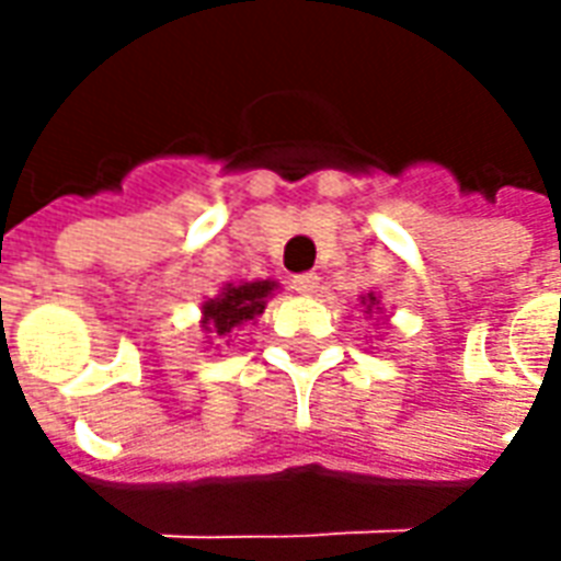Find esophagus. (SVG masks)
I'll return each mask as SVG.
<instances>
[{
  "label": "esophagus",
  "instance_id": "obj_1",
  "mask_svg": "<svg viewBox=\"0 0 561 561\" xmlns=\"http://www.w3.org/2000/svg\"><path fill=\"white\" fill-rule=\"evenodd\" d=\"M294 285V291H300V294H312L318 288V273H297L291 279Z\"/></svg>",
  "mask_w": 561,
  "mask_h": 561
}]
</instances>
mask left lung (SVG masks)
<instances>
[{"instance_id":"left-lung-1","label":"left lung","mask_w":561,"mask_h":561,"mask_svg":"<svg viewBox=\"0 0 561 561\" xmlns=\"http://www.w3.org/2000/svg\"><path fill=\"white\" fill-rule=\"evenodd\" d=\"M369 304H376V297H369Z\"/></svg>"}]
</instances>
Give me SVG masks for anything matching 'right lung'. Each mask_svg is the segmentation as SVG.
<instances>
[{
	"mask_svg": "<svg viewBox=\"0 0 561 561\" xmlns=\"http://www.w3.org/2000/svg\"><path fill=\"white\" fill-rule=\"evenodd\" d=\"M273 291L270 282H245V285H228L225 291L204 306V328L216 336L231 333L243 321H252L264 312V297Z\"/></svg>",
	"mask_w": 561,
	"mask_h": 561,
	"instance_id": "1",
	"label": "right lung"
}]
</instances>
